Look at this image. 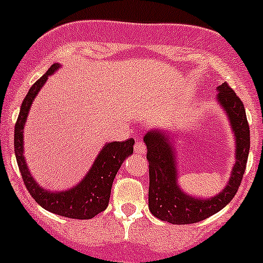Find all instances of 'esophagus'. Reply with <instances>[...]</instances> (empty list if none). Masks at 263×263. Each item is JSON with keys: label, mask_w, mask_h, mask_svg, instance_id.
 I'll use <instances>...</instances> for the list:
<instances>
[{"label": "esophagus", "mask_w": 263, "mask_h": 263, "mask_svg": "<svg viewBox=\"0 0 263 263\" xmlns=\"http://www.w3.org/2000/svg\"><path fill=\"white\" fill-rule=\"evenodd\" d=\"M135 153L139 154V155H145L146 154V146L142 141H136L135 144Z\"/></svg>", "instance_id": "1"}]
</instances>
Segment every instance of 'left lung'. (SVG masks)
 Returning <instances> with one entry per match:
<instances>
[{
	"mask_svg": "<svg viewBox=\"0 0 263 263\" xmlns=\"http://www.w3.org/2000/svg\"><path fill=\"white\" fill-rule=\"evenodd\" d=\"M216 99L227 117L235 137V164L230 178L219 195L210 198L190 196L179 187L178 169L173 137L160 129H150L145 135L148 161V209L151 214L171 224H193L208 219L224 209L237 193L248 160L249 126L242 100L234 90L222 82L217 86Z\"/></svg>",
	"mask_w": 263,
	"mask_h": 263,
	"instance_id": "obj_1",
	"label": "left lung"
}]
</instances>
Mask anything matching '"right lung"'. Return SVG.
<instances>
[{"label":"right lung","mask_w":263,"mask_h":263,"mask_svg":"<svg viewBox=\"0 0 263 263\" xmlns=\"http://www.w3.org/2000/svg\"><path fill=\"white\" fill-rule=\"evenodd\" d=\"M60 67V63L50 66L48 71L38 81H35V84L29 89L28 94L24 98L17 121L15 123V155L26 190L42 208L50 213L70 219H91L107 209L117 172L119 171L124 159L134 153L135 141L128 139L126 141L105 144L86 176L78 185L70 190L52 192L41 187L29 172L24 156V126L28 118L29 109L38 95L39 90L46 84L48 76L53 75Z\"/></svg>","instance_id":"obj_1"}]
</instances>
